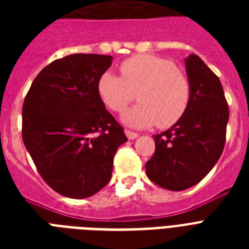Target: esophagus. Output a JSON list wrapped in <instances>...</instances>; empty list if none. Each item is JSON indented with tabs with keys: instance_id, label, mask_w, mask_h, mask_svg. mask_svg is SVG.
Here are the masks:
<instances>
[{
	"instance_id": "obj_1",
	"label": "esophagus",
	"mask_w": 249,
	"mask_h": 249,
	"mask_svg": "<svg viewBox=\"0 0 249 249\" xmlns=\"http://www.w3.org/2000/svg\"><path fill=\"white\" fill-rule=\"evenodd\" d=\"M125 134H126L129 140H136L137 137H138V133H134L132 130H128V129H125Z\"/></svg>"
}]
</instances>
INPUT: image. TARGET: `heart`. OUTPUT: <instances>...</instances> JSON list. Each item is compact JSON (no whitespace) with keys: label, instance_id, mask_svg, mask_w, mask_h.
I'll use <instances>...</instances> for the list:
<instances>
[{"label":"heart","instance_id":"b5f03b06","mask_svg":"<svg viewBox=\"0 0 249 249\" xmlns=\"http://www.w3.org/2000/svg\"><path fill=\"white\" fill-rule=\"evenodd\" d=\"M120 76L103 72L98 79V95L109 109L124 111L134 99L140 103L123 113V121L129 126L147 128L158 124L168 128L176 124L185 113L191 97L187 76L176 68L173 62L140 54L120 64Z\"/></svg>","mask_w":249,"mask_h":249}]
</instances>
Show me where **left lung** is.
Here are the masks:
<instances>
[{
  "label": "left lung",
  "instance_id": "left-lung-1",
  "mask_svg": "<svg viewBox=\"0 0 249 249\" xmlns=\"http://www.w3.org/2000/svg\"><path fill=\"white\" fill-rule=\"evenodd\" d=\"M191 97L185 113L168 130L154 136L155 154L146 174L156 185L182 191L196 185L224 151L229 107L220 79L196 55L185 59Z\"/></svg>",
  "mask_w": 249,
  "mask_h": 249
}]
</instances>
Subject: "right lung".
<instances>
[{
  "mask_svg": "<svg viewBox=\"0 0 249 249\" xmlns=\"http://www.w3.org/2000/svg\"><path fill=\"white\" fill-rule=\"evenodd\" d=\"M112 56L72 54L42 70L23 103V142L44 181L71 199H85L112 176L113 156L128 138L98 95Z\"/></svg>",
  "mask_w": 249,
  "mask_h": 249,
  "instance_id": "right-lung-1",
  "label": "right lung"
}]
</instances>
